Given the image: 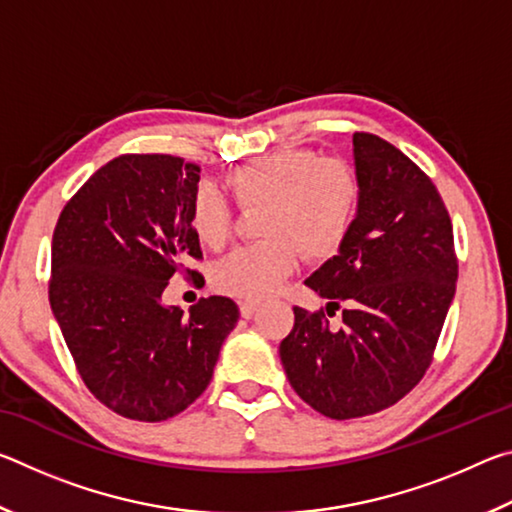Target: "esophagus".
<instances>
[{"label": "esophagus", "mask_w": 512, "mask_h": 512, "mask_svg": "<svg viewBox=\"0 0 512 512\" xmlns=\"http://www.w3.org/2000/svg\"><path fill=\"white\" fill-rule=\"evenodd\" d=\"M257 302H241V307H239V311H241V316H244V318H250V316H253L255 314V311H257Z\"/></svg>", "instance_id": "1"}]
</instances>
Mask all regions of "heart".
<instances>
[{
  "label": "heart",
  "instance_id": "1",
  "mask_svg": "<svg viewBox=\"0 0 512 512\" xmlns=\"http://www.w3.org/2000/svg\"><path fill=\"white\" fill-rule=\"evenodd\" d=\"M244 210L266 207V241L241 246L214 268L216 289L244 300H262L293 273L302 253L311 262L334 257L348 239L357 216L361 185L354 169L339 158H320L307 149H284L244 164L225 178ZM196 237L223 248L232 237L235 216L210 185L192 201Z\"/></svg>",
  "mask_w": 512,
  "mask_h": 512
}]
</instances>
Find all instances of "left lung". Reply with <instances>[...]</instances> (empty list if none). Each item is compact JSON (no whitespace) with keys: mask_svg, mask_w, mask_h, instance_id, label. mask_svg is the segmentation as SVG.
I'll return each instance as SVG.
<instances>
[{"mask_svg":"<svg viewBox=\"0 0 512 512\" xmlns=\"http://www.w3.org/2000/svg\"><path fill=\"white\" fill-rule=\"evenodd\" d=\"M361 198L339 255L305 284L327 298L323 311L293 307L296 323L280 343L289 384L332 420L384 411L431 366L454 300V230L436 185L393 144L352 137Z\"/></svg>","mask_w":512,"mask_h":512,"instance_id":"1","label":"left lung"}]
</instances>
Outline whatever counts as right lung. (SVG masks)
<instances>
[{"label":"right lung","instance_id":"add662e5","mask_svg":"<svg viewBox=\"0 0 512 512\" xmlns=\"http://www.w3.org/2000/svg\"><path fill=\"white\" fill-rule=\"evenodd\" d=\"M198 173L173 155H119L58 216L51 311L85 386L124 418L162 422L185 411L239 320L223 296L201 298L189 314L162 305L171 275L203 257L192 225Z\"/></svg>","mask_w":512,"mask_h":512}]
</instances>
